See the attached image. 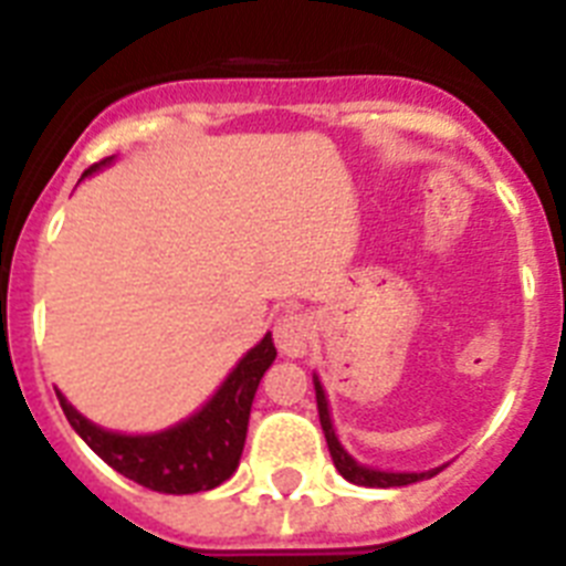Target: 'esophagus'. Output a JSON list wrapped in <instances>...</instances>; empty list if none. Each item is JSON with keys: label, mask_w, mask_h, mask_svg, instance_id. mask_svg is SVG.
Instances as JSON below:
<instances>
[{"label": "esophagus", "mask_w": 566, "mask_h": 566, "mask_svg": "<svg viewBox=\"0 0 566 566\" xmlns=\"http://www.w3.org/2000/svg\"><path fill=\"white\" fill-rule=\"evenodd\" d=\"M312 339L314 326L308 314L286 312L274 323V343H277L280 354H286V357H303L308 352Z\"/></svg>", "instance_id": "esophagus-1"}]
</instances>
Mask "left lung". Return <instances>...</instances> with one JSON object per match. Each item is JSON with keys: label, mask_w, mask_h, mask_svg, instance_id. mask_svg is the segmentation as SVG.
I'll list each match as a JSON object with an SVG mask.
<instances>
[{"label": "left lung", "mask_w": 566, "mask_h": 566, "mask_svg": "<svg viewBox=\"0 0 566 566\" xmlns=\"http://www.w3.org/2000/svg\"><path fill=\"white\" fill-rule=\"evenodd\" d=\"M314 391H317L319 424H323V433H326L334 468L339 470V476L348 479L352 484H363V488H402V484H413V482H422V479L437 476L439 470H442V468H433V470H424V473H391V470H374L359 464L357 459L345 451L343 444H339L337 433H334L332 413H328V399H326V391H323V385H319L317 374H314Z\"/></svg>", "instance_id": "8db88e82"}]
</instances>
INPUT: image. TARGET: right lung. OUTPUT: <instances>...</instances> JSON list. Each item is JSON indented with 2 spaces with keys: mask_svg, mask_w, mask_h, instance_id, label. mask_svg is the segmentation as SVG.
<instances>
[{
  "mask_svg": "<svg viewBox=\"0 0 566 566\" xmlns=\"http://www.w3.org/2000/svg\"><path fill=\"white\" fill-rule=\"evenodd\" d=\"M113 158L93 164L84 175L107 167ZM277 357L272 334L260 339L247 357L232 368L214 397L184 422L172 424L167 431L147 433V437H127V433L104 431L56 391L64 417L73 424V431L104 459L122 476L133 479L142 488L158 493H198L212 490L227 482L238 470L243 442H247L249 411L258 391L260 379L269 365Z\"/></svg>",
  "mask_w": 566,
  "mask_h": 566,
  "instance_id": "obj_1",
  "label": "right lung"
}]
</instances>
